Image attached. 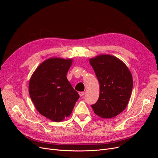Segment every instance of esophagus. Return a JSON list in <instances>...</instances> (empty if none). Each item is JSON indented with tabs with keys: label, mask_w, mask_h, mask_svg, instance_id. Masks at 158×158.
<instances>
[{
	"label": "esophagus",
	"mask_w": 158,
	"mask_h": 158,
	"mask_svg": "<svg viewBox=\"0 0 158 158\" xmlns=\"http://www.w3.org/2000/svg\"><path fill=\"white\" fill-rule=\"evenodd\" d=\"M78 94H79V95H80V96L82 97V96H83V95H84L85 92H79Z\"/></svg>",
	"instance_id": "esophagus-1"
}]
</instances>
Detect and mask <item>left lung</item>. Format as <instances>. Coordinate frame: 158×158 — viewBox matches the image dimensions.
<instances>
[{
  "label": "left lung",
  "mask_w": 158,
  "mask_h": 158,
  "mask_svg": "<svg viewBox=\"0 0 158 158\" xmlns=\"http://www.w3.org/2000/svg\"><path fill=\"white\" fill-rule=\"evenodd\" d=\"M89 63L99 82V96L92 105L94 113L103 118L118 115L127 106L133 80L130 70L123 61L109 55L90 59Z\"/></svg>",
  "instance_id": "1"
}]
</instances>
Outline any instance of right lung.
<instances>
[{
	"mask_svg": "<svg viewBox=\"0 0 158 158\" xmlns=\"http://www.w3.org/2000/svg\"><path fill=\"white\" fill-rule=\"evenodd\" d=\"M72 59L51 58L42 63L32 74L29 93L43 116L60 122L70 116L80 95L66 78Z\"/></svg>",
	"mask_w": 158,
	"mask_h": 158,
	"instance_id": "1",
	"label": "right lung"
}]
</instances>
